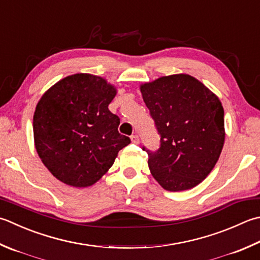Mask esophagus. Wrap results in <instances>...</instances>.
Listing matches in <instances>:
<instances>
[{"instance_id":"34e87169","label":"esophagus","mask_w":260,"mask_h":260,"mask_svg":"<svg viewBox=\"0 0 260 260\" xmlns=\"http://www.w3.org/2000/svg\"><path fill=\"white\" fill-rule=\"evenodd\" d=\"M131 140H132V142H133L134 144H139L140 143V137H139V135H137L136 133L131 136Z\"/></svg>"}]
</instances>
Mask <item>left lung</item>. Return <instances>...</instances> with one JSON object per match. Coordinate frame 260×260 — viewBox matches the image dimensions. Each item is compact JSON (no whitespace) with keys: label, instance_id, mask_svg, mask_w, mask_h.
Returning a JSON list of instances; mask_svg holds the SVG:
<instances>
[{"label":"left lung","instance_id":"obj_1","mask_svg":"<svg viewBox=\"0 0 260 260\" xmlns=\"http://www.w3.org/2000/svg\"><path fill=\"white\" fill-rule=\"evenodd\" d=\"M160 147L149 154L150 171L169 191L197 186L213 170L224 144V110L217 96L188 74L141 85Z\"/></svg>","mask_w":260,"mask_h":260}]
</instances>
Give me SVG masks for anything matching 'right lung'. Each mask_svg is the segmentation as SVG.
Here are the masks:
<instances>
[{
	"label": "right lung",
	"instance_id": "right-lung-1",
	"mask_svg": "<svg viewBox=\"0 0 260 260\" xmlns=\"http://www.w3.org/2000/svg\"><path fill=\"white\" fill-rule=\"evenodd\" d=\"M116 89L100 76H66L48 89L34 115L36 150L54 177L66 185H93L131 143L118 132L108 106Z\"/></svg>",
	"mask_w": 260,
	"mask_h": 260
}]
</instances>
